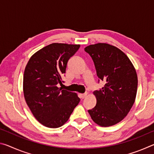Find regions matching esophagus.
<instances>
[{
  "mask_svg": "<svg viewBox=\"0 0 154 154\" xmlns=\"http://www.w3.org/2000/svg\"><path fill=\"white\" fill-rule=\"evenodd\" d=\"M79 98H85L87 96V94L85 93V94H79Z\"/></svg>",
  "mask_w": 154,
  "mask_h": 154,
  "instance_id": "1",
  "label": "esophagus"
}]
</instances>
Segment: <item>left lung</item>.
Segmentation results:
<instances>
[{"instance_id": "1", "label": "left lung", "mask_w": 154, "mask_h": 154, "mask_svg": "<svg viewBox=\"0 0 154 154\" xmlns=\"http://www.w3.org/2000/svg\"><path fill=\"white\" fill-rule=\"evenodd\" d=\"M84 49L93 60L98 82L105 83L94 92L96 105L88 113L99 126H113L127 116L134 103L138 85L136 70L128 57L113 45L99 43Z\"/></svg>"}]
</instances>
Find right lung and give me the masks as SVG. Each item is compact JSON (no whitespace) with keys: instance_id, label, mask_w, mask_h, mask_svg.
<instances>
[{"instance_id":"obj_1","label":"right lung","mask_w":154,"mask_h":154,"mask_svg":"<svg viewBox=\"0 0 154 154\" xmlns=\"http://www.w3.org/2000/svg\"><path fill=\"white\" fill-rule=\"evenodd\" d=\"M80 45L51 43L31 56L23 79L24 98L38 122L56 128L64 125L80 101L76 93L58 88L68 61Z\"/></svg>"}]
</instances>
